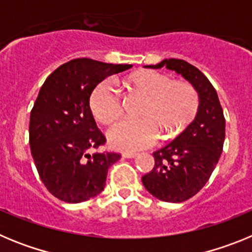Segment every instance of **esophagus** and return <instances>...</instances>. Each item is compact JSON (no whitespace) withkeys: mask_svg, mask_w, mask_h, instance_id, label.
<instances>
[{"mask_svg":"<svg viewBox=\"0 0 252 252\" xmlns=\"http://www.w3.org/2000/svg\"><path fill=\"white\" fill-rule=\"evenodd\" d=\"M136 155H137L136 153H128V151H126V153L122 154V157L126 158V159H132V158H135Z\"/></svg>","mask_w":252,"mask_h":252,"instance_id":"1","label":"esophagus"}]
</instances>
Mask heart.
<instances>
[{"mask_svg":"<svg viewBox=\"0 0 252 252\" xmlns=\"http://www.w3.org/2000/svg\"><path fill=\"white\" fill-rule=\"evenodd\" d=\"M131 92L145 97L137 120H124L108 132L111 146L117 150L137 151L153 146L159 137L170 139L190 124L199 108V95L189 83L174 82L154 70H141L124 81ZM93 115L101 124L111 125L122 113V97L110 79L93 88L90 97Z\"/></svg>","mask_w":252,"mask_h":252,"instance_id":"heart-1","label":"heart"}]
</instances>
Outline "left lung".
Masks as SVG:
<instances>
[{"mask_svg": "<svg viewBox=\"0 0 252 252\" xmlns=\"http://www.w3.org/2000/svg\"><path fill=\"white\" fill-rule=\"evenodd\" d=\"M151 69L165 66L184 77L199 95V108L188 127L154 155L153 170L142 184L158 199L184 202L197 194L208 182L222 154L224 141L223 110L215 87L198 68L182 59H164Z\"/></svg>", "mask_w": 252, "mask_h": 252, "instance_id": "left-lung-1", "label": "left lung"}]
</instances>
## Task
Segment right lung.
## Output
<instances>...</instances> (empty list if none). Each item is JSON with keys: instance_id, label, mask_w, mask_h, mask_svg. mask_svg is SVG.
Masks as SVG:
<instances>
[{"instance_id": "right-lung-1", "label": "right lung", "mask_w": 252, "mask_h": 252, "mask_svg": "<svg viewBox=\"0 0 252 252\" xmlns=\"http://www.w3.org/2000/svg\"><path fill=\"white\" fill-rule=\"evenodd\" d=\"M79 58L51 73L30 113L29 141L40 179L51 194L66 203L95 197L106 186L117 153H94L106 142L90 107L93 88L104 78L131 68Z\"/></svg>"}]
</instances>
